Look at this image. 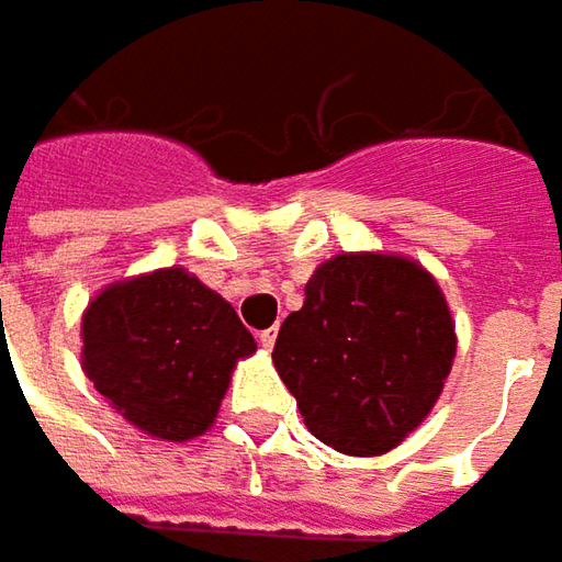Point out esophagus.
<instances>
[{
  "label": "esophagus",
  "instance_id": "1",
  "mask_svg": "<svg viewBox=\"0 0 562 562\" xmlns=\"http://www.w3.org/2000/svg\"><path fill=\"white\" fill-rule=\"evenodd\" d=\"M258 341H261L263 348L270 351V348L277 345V326H270V329H261V333H258Z\"/></svg>",
  "mask_w": 562,
  "mask_h": 562
}]
</instances>
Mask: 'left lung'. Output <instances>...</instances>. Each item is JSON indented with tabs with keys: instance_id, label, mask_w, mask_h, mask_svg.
Here are the masks:
<instances>
[{
	"instance_id": "left-lung-1",
	"label": "left lung",
	"mask_w": 562,
	"mask_h": 562,
	"mask_svg": "<svg viewBox=\"0 0 562 562\" xmlns=\"http://www.w3.org/2000/svg\"><path fill=\"white\" fill-rule=\"evenodd\" d=\"M457 351L436 277L404 255H336L282 319L273 363L307 429L341 454L397 448L436 407Z\"/></svg>"
}]
</instances>
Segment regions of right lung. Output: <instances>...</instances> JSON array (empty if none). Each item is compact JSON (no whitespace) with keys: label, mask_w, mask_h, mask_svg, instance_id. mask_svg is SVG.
<instances>
[{"label":"right lung","mask_w":562,"mask_h":562,"mask_svg":"<svg viewBox=\"0 0 562 562\" xmlns=\"http://www.w3.org/2000/svg\"><path fill=\"white\" fill-rule=\"evenodd\" d=\"M83 373L151 438L207 432L255 339L229 301L183 267L105 285L83 311Z\"/></svg>","instance_id":"1"}]
</instances>
